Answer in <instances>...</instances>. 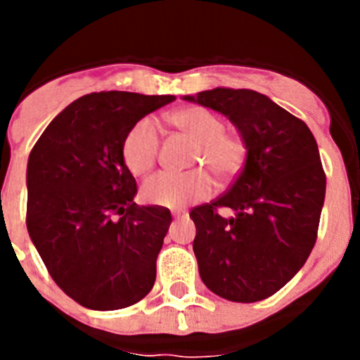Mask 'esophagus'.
Here are the masks:
<instances>
[{
  "mask_svg": "<svg viewBox=\"0 0 360 360\" xmlns=\"http://www.w3.org/2000/svg\"><path fill=\"white\" fill-rule=\"evenodd\" d=\"M187 214L186 209H176V211H173V216L174 218H184V216Z\"/></svg>",
  "mask_w": 360,
  "mask_h": 360,
  "instance_id": "1",
  "label": "esophagus"
}]
</instances>
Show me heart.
<instances>
[{
    "label": "heart",
    "mask_w": 360,
    "mask_h": 360,
    "mask_svg": "<svg viewBox=\"0 0 360 360\" xmlns=\"http://www.w3.org/2000/svg\"><path fill=\"white\" fill-rule=\"evenodd\" d=\"M167 120L196 142L191 164L205 165L221 180H227L240 171L247 146L240 135L225 131L224 119L214 111L202 106L182 108L169 113ZM158 151L160 135L151 119L139 120L124 136L122 160L135 176L151 169L158 158ZM212 191L214 182L205 169H193L182 174L162 171L142 184L141 195L151 205L174 209L209 198Z\"/></svg>",
    "instance_id": "heart-1"
}]
</instances>
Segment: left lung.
Listing matches in <instances>:
<instances>
[{
  "label": "left lung",
  "instance_id": "left-lung-1",
  "mask_svg": "<svg viewBox=\"0 0 360 360\" xmlns=\"http://www.w3.org/2000/svg\"><path fill=\"white\" fill-rule=\"evenodd\" d=\"M184 98L227 115L247 146L227 193L189 212L200 278L219 297L256 303L285 287L316 245L326 193L317 142L303 120L254 90ZM219 207L235 216L219 217Z\"/></svg>",
  "mask_w": 360,
  "mask_h": 360
}]
</instances>
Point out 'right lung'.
<instances>
[{
	"instance_id": "1",
	"label": "right lung",
	"mask_w": 360,
	"mask_h": 360,
	"mask_svg": "<svg viewBox=\"0 0 360 360\" xmlns=\"http://www.w3.org/2000/svg\"><path fill=\"white\" fill-rule=\"evenodd\" d=\"M173 95L98 91L73 101L32 148L27 229L57 287L91 310L139 303L157 278L167 207L136 205L122 141Z\"/></svg>"
}]
</instances>
